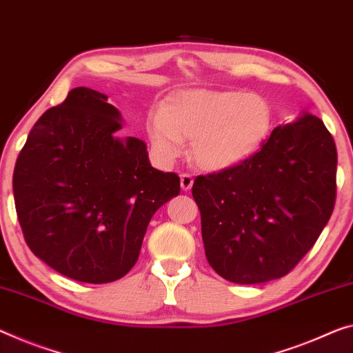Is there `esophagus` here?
Masks as SVG:
<instances>
[{
    "instance_id": "1",
    "label": "esophagus",
    "mask_w": 353,
    "mask_h": 353,
    "mask_svg": "<svg viewBox=\"0 0 353 353\" xmlns=\"http://www.w3.org/2000/svg\"><path fill=\"white\" fill-rule=\"evenodd\" d=\"M192 183H194L192 175H189V173H181V175H180V184H181L183 191H189V189L192 188Z\"/></svg>"
}]
</instances>
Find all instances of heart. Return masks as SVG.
<instances>
[{
    "label": "heart",
    "mask_w": 353,
    "mask_h": 353,
    "mask_svg": "<svg viewBox=\"0 0 353 353\" xmlns=\"http://www.w3.org/2000/svg\"><path fill=\"white\" fill-rule=\"evenodd\" d=\"M271 124L273 107L262 94L188 90L150 117L148 134L164 159L180 156L183 140H189L195 164L221 172L251 158L267 140Z\"/></svg>",
    "instance_id": "heart-1"
}]
</instances>
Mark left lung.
Instances as JSON below:
<instances>
[{
    "instance_id": "obj_1",
    "label": "left lung",
    "mask_w": 353,
    "mask_h": 353,
    "mask_svg": "<svg viewBox=\"0 0 353 353\" xmlns=\"http://www.w3.org/2000/svg\"><path fill=\"white\" fill-rule=\"evenodd\" d=\"M336 145L321 118L273 129L257 153L194 180L205 256L235 284L290 273L321 236L336 202Z\"/></svg>"
}]
</instances>
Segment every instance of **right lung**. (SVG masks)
<instances>
[{"mask_svg": "<svg viewBox=\"0 0 353 353\" xmlns=\"http://www.w3.org/2000/svg\"><path fill=\"white\" fill-rule=\"evenodd\" d=\"M107 99L79 86L42 113L12 178L32 254L90 284L123 278L156 210L180 194V176L151 167L142 140L120 137L121 115Z\"/></svg>", "mask_w": 353, "mask_h": 353, "instance_id": "obj_1", "label": "right lung"}]
</instances>
